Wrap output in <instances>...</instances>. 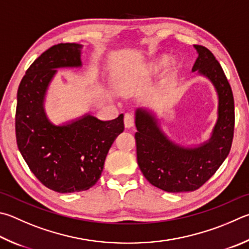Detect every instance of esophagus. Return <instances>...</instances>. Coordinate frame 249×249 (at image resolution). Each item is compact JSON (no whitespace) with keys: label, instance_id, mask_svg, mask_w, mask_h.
<instances>
[{"label":"esophagus","instance_id":"34e87169","mask_svg":"<svg viewBox=\"0 0 249 249\" xmlns=\"http://www.w3.org/2000/svg\"><path fill=\"white\" fill-rule=\"evenodd\" d=\"M124 124H125L126 128L133 127L135 124V117L132 113H126V114L124 115Z\"/></svg>","mask_w":249,"mask_h":249}]
</instances>
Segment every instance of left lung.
<instances>
[{"label": "left lung", "instance_id": "left-lung-1", "mask_svg": "<svg viewBox=\"0 0 249 249\" xmlns=\"http://www.w3.org/2000/svg\"><path fill=\"white\" fill-rule=\"evenodd\" d=\"M198 57L193 71L205 76L218 93V120L211 137L197 147H184L162 132L152 112L136 110L135 134L137 162L144 178L153 186L169 193L194 192L201 187L231 150L234 134L233 92L220 63L202 46H194Z\"/></svg>", "mask_w": 249, "mask_h": 249}]
</instances>
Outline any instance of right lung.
<instances>
[{"mask_svg": "<svg viewBox=\"0 0 249 249\" xmlns=\"http://www.w3.org/2000/svg\"><path fill=\"white\" fill-rule=\"evenodd\" d=\"M78 43L48 49L26 71L17 91V146L30 171L57 193L87 191L100 178L107 152L124 130V115L101 121L91 114L54 125L44 111L47 90L57 69L81 66Z\"/></svg>", "mask_w": 249, "mask_h": 249, "instance_id": "obj_1", "label": "right lung"}]
</instances>
